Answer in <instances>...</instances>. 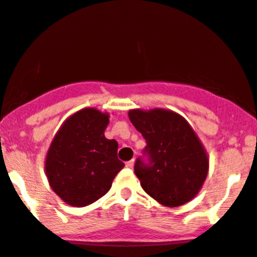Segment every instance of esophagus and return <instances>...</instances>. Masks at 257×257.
Masks as SVG:
<instances>
[{
	"label": "esophagus",
	"instance_id": "34e87169",
	"mask_svg": "<svg viewBox=\"0 0 257 257\" xmlns=\"http://www.w3.org/2000/svg\"><path fill=\"white\" fill-rule=\"evenodd\" d=\"M126 167H129V169H132V167L134 166V160H131V161H128L126 162Z\"/></svg>",
	"mask_w": 257,
	"mask_h": 257
}]
</instances>
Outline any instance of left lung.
<instances>
[{"label":"left lung","mask_w":257,"mask_h":257,"mask_svg":"<svg viewBox=\"0 0 257 257\" xmlns=\"http://www.w3.org/2000/svg\"><path fill=\"white\" fill-rule=\"evenodd\" d=\"M129 119L147 143L134 164L143 190L166 207L190 201L208 174L207 153L195 132L170 110H131Z\"/></svg>","instance_id":"8db88e82"}]
</instances>
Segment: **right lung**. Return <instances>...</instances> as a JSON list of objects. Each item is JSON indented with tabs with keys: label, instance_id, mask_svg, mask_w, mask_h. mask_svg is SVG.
Segmentation results:
<instances>
[{
	"label": "right lung",
	"instance_id": "add662e5",
	"mask_svg": "<svg viewBox=\"0 0 257 257\" xmlns=\"http://www.w3.org/2000/svg\"><path fill=\"white\" fill-rule=\"evenodd\" d=\"M107 124V114L83 109L68 117L54 137L45 171L54 193L67 204H92L110 190L124 167L117 158V142L104 136Z\"/></svg>",
	"mask_w": 257,
	"mask_h": 257
}]
</instances>
